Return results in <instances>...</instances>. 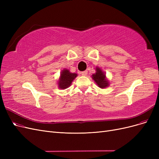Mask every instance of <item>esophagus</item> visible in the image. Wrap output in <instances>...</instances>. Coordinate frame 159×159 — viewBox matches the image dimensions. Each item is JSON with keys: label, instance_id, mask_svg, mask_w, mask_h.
<instances>
[{"label": "esophagus", "instance_id": "esophagus-1", "mask_svg": "<svg viewBox=\"0 0 159 159\" xmlns=\"http://www.w3.org/2000/svg\"><path fill=\"white\" fill-rule=\"evenodd\" d=\"M81 75H82L83 76H86L88 75V71H82L81 72Z\"/></svg>", "mask_w": 159, "mask_h": 159}]
</instances>
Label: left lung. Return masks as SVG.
Masks as SVG:
<instances>
[{"label": "left lung", "instance_id": "1", "mask_svg": "<svg viewBox=\"0 0 159 159\" xmlns=\"http://www.w3.org/2000/svg\"><path fill=\"white\" fill-rule=\"evenodd\" d=\"M95 69V73L91 75V78L99 88L102 89L107 88L109 85V81L107 78L105 71H103L99 67H96Z\"/></svg>", "mask_w": 159, "mask_h": 159}]
</instances>
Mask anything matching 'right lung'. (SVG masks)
Listing matches in <instances>:
<instances>
[{"mask_svg": "<svg viewBox=\"0 0 159 159\" xmlns=\"http://www.w3.org/2000/svg\"><path fill=\"white\" fill-rule=\"evenodd\" d=\"M78 76L76 73H71L68 69L64 68L60 72V78L57 80V85L59 89H65L71 85L72 81Z\"/></svg>", "mask_w": 159, "mask_h": 159, "instance_id": "obj_1", "label": "right lung"}]
</instances>
